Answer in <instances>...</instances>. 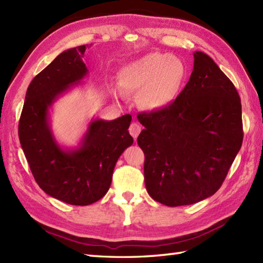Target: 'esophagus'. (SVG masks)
Masks as SVG:
<instances>
[{"mask_svg":"<svg viewBox=\"0 0 263 263\" xmlns=\"http://www.w3.org/2000/svg\"><path fill=\"white\" fill-rule=\"evenodd\" d=\"M128 132H130V135L133 138L137 139L138 136L140 135V132H141V125L138 124V123H132L130 127H128Z\"/></svg>","mask_w":263,"mask_h":263,"instance_id":"34e87169","label":"esophagus"}]
</instances>
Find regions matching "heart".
<instances>
[{"instance_id":"heart-1","label":"heart","mask_w":263,"mask_h":263,"mask_svg":"<svg viewBox=\"0 0 263 263\" xmlns=\"http://www.w3.org/2000/svg\"><path fill=\"white\" fill-rule=\"evenodd\" d=\"M185 76L186 68L181 59L152 53L123 68L119 83L124 91L139 93L142 108L159 110L176 98Z\"/></svg>"}]
</instances>
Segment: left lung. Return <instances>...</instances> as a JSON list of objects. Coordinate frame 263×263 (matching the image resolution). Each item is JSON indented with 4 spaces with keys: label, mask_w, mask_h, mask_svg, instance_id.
<instances>
[{
    "label": "left lung",
    "mask_w": 263,
    "mask_h": 263,
    "mask_svg": "<svg viewBox=\"0 0 263 263\" xmlns=\"http://www.w3.org/2000/svg\"><path fill=\"white\" fill-rule=\"evenodd\" d=\"M193 57L191 77L174 102L138 115L144 126L138 144L144 153L147 191L168 206L215 194L243 142L236 88L208 55Z\"/></svg>",
    "instance_id": "8db88e82"
}]
</instances>
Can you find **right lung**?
<instances>
[{"instance_id": "right-lung-1", "label": "right lung", "mask_w": 263, "mask_h": 263, "mask_svg": "<svg viewBox=\"0 0 263 263\" xmlns=\"http://www.w3.org/2000/svg\"><path fill=\"white\" fill-rule=\"evenodd\" d=\"M87 47L66 49L33 78L19 121L21 148L39 187L74 205L91 204L107 193L117 159L133 143L128 114L113 121L92 119L77 148H62L55 140L48 110L87 76Z\"/></svg>"}]
</instances>
